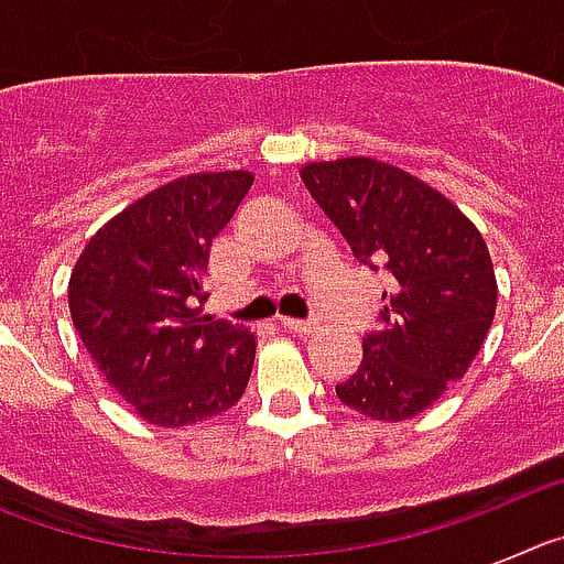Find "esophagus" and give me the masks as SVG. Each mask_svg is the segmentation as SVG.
<instances>
[{
  "instance_id": "esophagus-1",
  "label": "esophagus",
  "mask_w": 564,
  "mask_h": 564,
  "mask_svg": "<svg viewBox=\"0 0 564 564\" xmlns=\"http://www.w3.org/2000/svg\"><path fill=\"white\" fill-rule=\"evenodd\" d=\"M279 325L285 327L288 333H296V336H313L318 330L313 322H302V318H279Z\"/></svg>"
}]
</instances>
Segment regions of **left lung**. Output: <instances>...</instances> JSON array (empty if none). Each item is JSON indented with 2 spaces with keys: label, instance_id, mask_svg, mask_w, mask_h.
I'll use <instances>...</instances> for the list:
<instances>
[{
  "label": "left lung",
  "instance_id": "8db88e82",
  "mask_svg": "<svg viewBox=\"0 0 564 564\" xmlns=\"http://www.w3.org/2000/svg\"><path fill=\"white\" fill-rule=\"evenodd\" d=\"M302 181L358 262L387 268L381 330L364 338L361 367L338 401L372 421H410L466 376L497 311L486 239L430 183L376 158L302 166Z\"/></svg>",
  "mask_w": 564,
  "mask_h": 564
}]
</instances>
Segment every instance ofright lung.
<instances>
[{
	"label": "right lung",
	"instance_id": "add662e5",
	"mask_svg": "<svg viewBox=\"0 0 564 564\" xmlns=\"http://www.w3.org/2000/svg\"><path fill=\"white\" fill-rule=\"evenodd\" d=\"M253 174L197 172L143 194L104 223L69 273V316L109 387L147 423L192 426L231 410L257 338L203 316L212 239Z\"/></svg>",
	"mask_w": 564,
	"mask_h": 564
}]
</instances>
